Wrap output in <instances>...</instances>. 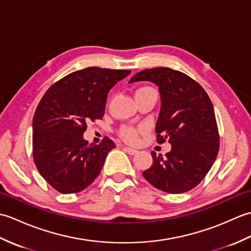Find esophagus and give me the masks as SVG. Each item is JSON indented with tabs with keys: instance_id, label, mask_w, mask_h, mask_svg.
I'll return each instance as SVG.
<instances>
[{
	"instance_id": "obj_1",
	"label": "esophagus",
	"mask_w": 251,
	"mask_h": 251,
	"mask_svg": "<svg viewBox=\"0 0 251 251\" xmlns=\"http://www.w3.org/2000/svg\"><path fill=\"white\" fill-rule=\"evenodd\" d=\"M123 150H124L126 153L130 154V155H134V154H136L138 151L135 150V149H131V148H128V147H124L123 148Z\"/></svg>"
}]
</instances>
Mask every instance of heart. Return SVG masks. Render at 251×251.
Returning <instances> with one entry per match:
<instances>
[{
	"label": "heart",
	"instance_id": "obj_1",
	"mask_svg": "<svg viewBox=\"0 0 251 251\" xmlns=\"http://www.w3.org/2000/svg\"><path fill=\"white\" fill-rule=\"evenodd\" d=\"M151 87H140L137 89L136 94L143 92V90H147V89H150ZM139 132L140 130L135 128V127H131V126H124L122 127L121 130H120V135L121 137L124 139L125 141L129 142V143H136L139 139Z\"/></svg>",
	"mask_w": 251,
	"mask_h": 251
}]
</instances>
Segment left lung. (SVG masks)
Segmentation results:
<instances>
[{
  "label": "left lung",
  "instance_id": "left-lung-1",
  "mask_svg": "<svg viewBox=\"0 0 251 251\" xmlns=\"http://www.w3.org/2000/svg\"><path fill=\"white\" fill-rule=\"evenodd\" d=\"M140 81L157 85L161 110L155 126L156 141L172 145L165 156L151 152L153 164L142 175L158 190L184 193L205 178L219 152L211 100L199 83L170 68L142 70L129 83Z\"/></svg>",
  "mask_w": 251,
  "mask_h": 251
}]
</instances>
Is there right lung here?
I'll return each mask as SVG.
<instances>
[{
    "instance_id": "obj_1",
    "label": "right lung",
    "mask_w": 251,
    "mask_h": 251,
    "mask_svg": "<svg viewBox=\"0 0 251 251\" xmlns=\"http://www.w3.org/2000/svg\"><path fill=\"white\" fill-rule=\"evenodd\" d=\"M129 73L83 69L55 83L41 99L32 123L33 159L42 177L60 193L86 189L115 148L108 137L100 145H89L83 134L87 122L102 119L110 89Z\"/></svg>"
}]
</instances>
